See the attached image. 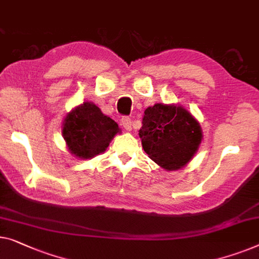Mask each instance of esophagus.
<instances>
[{
  "label": "esophagus",
  "mask_w": 259,
  "mask_h": 259,
  "mask_svg": "<svg viewBox=\"0 0 259 259\" xmlns=\"http://www.w3.org/2000/svg\"><path fill=\"white\" fill-rule=\"evenodd\" d=\"M121 125L123 126V128L126 131H132V121H131V118L128 117H123L121 119Z\"/></svg>",
  "instance_id": "obj_1"
}]
</instances>
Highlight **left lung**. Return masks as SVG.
I'll return each mask as SVG.
<instances>
[{
	"instance_id": "obj_1",
	"label": "left lung",
	"mask_w": 259,
	"mask_h": 259,
	"mask_svg": "<svg viewBox=\"0 0 259 259\" xmlns=\"http://www.w3.org/2000/svg\"><path fill=\"white\" fill-rule=\"evenodd\" d=\"M139 137L148 156L167 170L192 160L202 140L200 123L182 106L155 104L146 108Z\"/></svg>"
}]
</instances>
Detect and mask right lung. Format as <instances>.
Segmentation results:
<instances>
[{"mask_svg": "<svg viewBox=\"0 0 259 259\" xmlns=\"http://www.w3.org/2000/svg\"><path fill=\"white\" fill-rule=\"evenodd\" d=\"M119 132L118 123L90 102L67 113L62 131L71 154L79 159H91L106 151Z\"/></svg>", "mask_w": 259, "mask_h": 259, "instance_id": "obj_1", "label": "right lung"}]
</instances>
